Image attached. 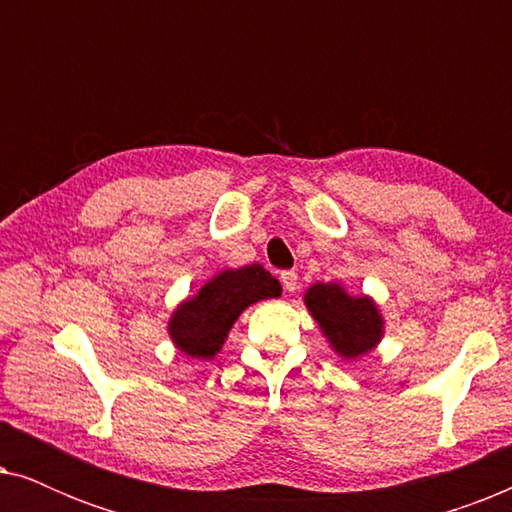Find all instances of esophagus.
<instances>
[{"label": "esophagus", "instance_id": "34e87169", "mask_svg": "<svg viewBox=\"0 0 512 512\" xmlns=\"http://www.w3.org/2000/svg\"><path fill=\"white\" fill-rule=\"evenodd\" d=\"M282 284H284V289L289 291V293H293L298 289V275L293 270H286V272H282Z\"/></svg>", "mask_w": 512, "mask_h": 512}]
</instances>
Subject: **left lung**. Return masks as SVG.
Masks as SVG:
<instances>
[{"label": "left lung", "instance_id": "1", "mask_svg": "<svg viewBox=\"0 0 512 512\" xmlns=\"http://www.w3.org/2000/svg\"><path fill=\"white\" fill-rule=\"evenodd\" d=\"M305 307L342 361H356L377 349L384 338V317L368 293H349L340 282H314Z\"/></svg>", "mask_w": 512, "mask_h": 512}]
</instances>
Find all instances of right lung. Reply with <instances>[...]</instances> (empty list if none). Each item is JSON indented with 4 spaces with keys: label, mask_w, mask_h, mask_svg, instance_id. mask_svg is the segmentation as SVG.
<instances>
[{
    "label": "right lung",
    "mask_w": 512,
    "mask_h": 512,
    "mask_svg": "<svg viewBox=\"0 0 512 512\" xmlns=\"http://www.w3.org/2000/svg\"><path fill=\"white\" fill-rule=\"evenodd\" d=\"M279 296L282 284L263 265L251 263L219 270L193 296L174 307L167 321V335L181 354L212 361L247 307Z\"/></svg>",
    "instance_id": "right-lung-1"
}]
</instances>
